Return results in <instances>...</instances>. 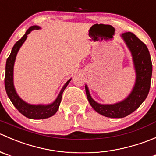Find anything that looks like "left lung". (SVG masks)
I'll return each instance as SVG.
<instances>
[{
  "mask_svg": "<svg viewBox=\"0 0 156 156\" xmlns=\"http://www.w3.org/2000/svg\"><path fill=\"white\" fill-rule=\"evenodd\" d=\"M122 36L131 51L136 72V84L131 94L116 104L101 105L91 98L85 86L87 100L93 108L99 114L108 118H124L134 112L146 100L150 88L152 64L147 47L133 33L125 32Z\"/></svg>",
  "mask_w": 156,
  "mask_h": 156,
  "instance_id": "left-lung-1",
  "label": "left lung"
}]
</instances>
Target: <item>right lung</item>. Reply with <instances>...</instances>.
<instances>
[{
  "label": "right lung",
  "mask_w": 156,
  "mask_h": 156,
  "mask_svg": "<svg viewBox=\"0 0 156 156\" xmlns=\"http://www.w3.org/2000/svg\"><path fill=\"white\" fill-rule=\"evenodd\" d=\"M38 26H32L30 27L29 29L26 31V34L23 36L20 40H19L13 48L12 49L10 56L7 58V62H6V72H5V78H4V84H5L6 92H7V96L10 98V101L13 104V106L17 108L19 112L21 114L26 117L31 119H47V118L50 117L53 115L55 113L57 112L59 108V104H60L61 100H62V93L64 90L67 87L69 83L70 82L71 79L69 80L63 87L61 90L59 96L56 98V100L53 102L52 104L48 105V106H43V105H37V106H34V105H30L26 103V102L23 101V100L19 97L16 92L15 89L13 87V81H12V75H13V65L15 62L16 56L18 50H20V47L22 46L26 39L27 38L28 34L31 32L32 30L38 29Z\"/></svg>",
  "instance_id": "1"
}]
</instances>
